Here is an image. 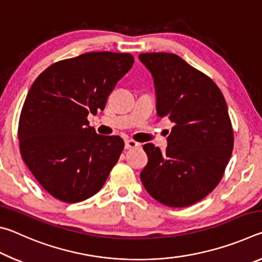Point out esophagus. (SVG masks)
I'll return each mask as SVG.
<instances>
[{"mask_svg": "<svg viewBox=\"0 0 262 262\" xmlns=\"http://www.w3.org/2000/svg\"><path fill=\"white\" fill-rule=\"evenodd\" d=\"M139 143H137V142H135V141H133V140H126L125 141V148L126 149H133V148H137L139 147Z\"/></svg>", "mask_w": 262, "mask_h": 262, "instance_id": "1", "label": "esophagus"}]
</instances>
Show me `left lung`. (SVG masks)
Here are the masks:
<instances>
[{
    "label": "left lung",
    "mask_w": 262,
    "mask_h": 262,
    "mask_svg": "<svg viewBox=\"0 0 262 262\" xmlns=\"http://www.w3.org/2000/svg\"><path fill=\"white\" fill-rule=\"evenodd\" d=\"M140 61L154 77L157 114L173 122L162 152L143 145L148 164L141 181L163 205L188 207L212 192L233 149L227 101L214 81L171 53H143Z\"/></svg>",
    "instance_id": "left-lung-1"
}]
</instances>
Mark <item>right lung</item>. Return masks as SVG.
I'll return each instance as SVG.
<instances>
[{
	"label": "right lung",
	"mask_w": 262,
	"mask_h": 262,
	"mask_svg": "<svg viewBox=\"0 0 262 262\" xmlns=\"http://www.w3.org/2000/svg\"><path fill=\"white\" fill-rule=\"evenodd\" d=\"M133 63L128 53H85L53 63L31 86L18 123L20 155L57 200L75 203L91 198L117 164L123 140L97 134L88 115L105 108Z\"/></svg>",
	"instance_id": "add662e5"
}]
</instances>
